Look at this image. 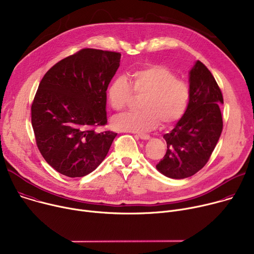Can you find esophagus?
I'll return each mask as SVG.
<instances>
[{
	"mask_svg": "<svg viewBox=\"0 0 254 254\" xmlns=\"http://www.w3.org/2000/svg\"><path fill=\"white\" fill-rule=\"evenodd\" d=\"M135 136H136V137H139L142 140H148L150 138V136L147 135V134H136Z\"/></svg>",
	"mask_w": 254,
	"mask_h": 254,
	"instance_id": "1",
	"label": "esophagus"
}]
</instances>
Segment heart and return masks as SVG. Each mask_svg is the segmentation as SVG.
I'll return each instance as SVG.
<instances>
[{
  "label": "heart",
  "mask_w": 254,
  "mask_h": 254,
  "mask_svg": "<svg viewBox=\"0 0 254 254\" xmlns=\"http://www.w3.org/2000/svg\"><path fill=\"white\" fill-rule=\"evenodd\" d=\"M118 76L110 83L107 91L110 106L115 111L124 110L132 99L131 91L143 95L140 111L115 117L113 126L123 131L144 132L157 128L160 123L170 126L179 121L186 113L190 101L189 84L169 68L148 65L134 70L129 77Z\"/></svg>",
  "instance_id": "heart-1"
}]
</instances>
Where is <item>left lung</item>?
<instances>
[{
  "label": "left lung",
  "instance_id": "8db88e82",
  "mask_svg": "<svg viewBox=\"0 0 254 254\" xmlns=\"http://www.w3.org/2000/svg\"><path fill=\"white\" fill-rule=\"evenodd\" d=\"M190 101L175 128L164 135L167 151L157 169L173 179L188 178L208 162L223 131V94L204 64L197 61L189 76Z\"/></svg>",
  "mask_w": 254,
  "mask_h": 254
}]
</instances>
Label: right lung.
<instances>
[{
	"label": "right lung",
	"instance_id": "1",
	"mask_svg": "<svg viewBox=\"0 0 254 254\" xmlns=\"http://www.w3.org/2000/svg\"><path fill=\"white\" fill-rule=\"evenodd\" d=\"M121 54L82 49L43 77L31 105L35 142L46 162L67 177H83L104 161L117 133L107 125V89Z\"/></svg>",
	"mask_w": 254,
	"mask_h": 254
}]
</instances>
